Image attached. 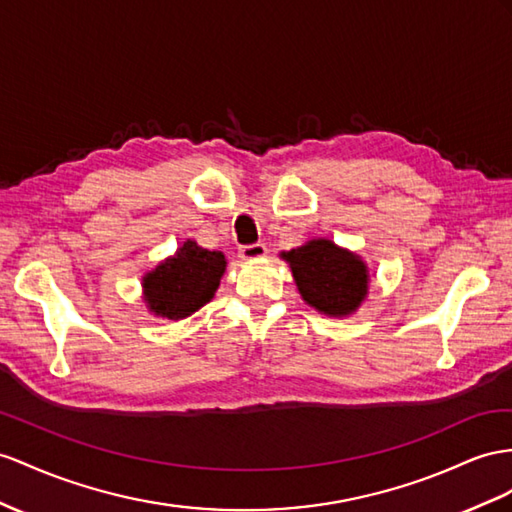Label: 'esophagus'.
<instances>
[{"label":"esophagus","instance_id":"esophagus-1","mask_svg":"<svg viewBox=\"0 0 512 512\" xmlns=\"http://www.w3.org/2000/svg\"><path fill=\"white\" fill-rule=\"evenodd\" d=\"M266 253H268V248L264 244H259V242L240 248V257L246 259V261H257L261 257H266Z\"/></svg>","mask_w":512,"mask_h":512}]
</instances>
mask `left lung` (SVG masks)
<instances>
[{"label":"left lung","instance_id":"8db88e82","mask_svg":"<svg viewBox=\"0 0 512 512\" xmlns=\"http://www.w3.org/2000/svg\"><path fill=\"white\" fill-rule=\"evenodd\" d=\"M292 270L300 298L329 318H348L370 294V268L363 257L329 238H311L279 253Z\"/></svg>","mask_w":512,"mask_h":512}]
</instances>
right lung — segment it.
I'll use <instances>...</instances> for the list:
<instances>
[{
  "mask_svg": "<svg viewBox=\"0 0 512 512\" xmlns=\"http://www.w3.org/2000/svg\"><path fill=\"white\" fill-rule=\"evenodd\" d=\"M227 257L186 240L160 264L144 272L142 300L149 313L164 320H183L214 298Z\"/></svg>",
  "mask_w": 512,
  "mask_h": 512,
  "instance_id": "obj_1",
  "label": "right lung"
}]
</instances>
